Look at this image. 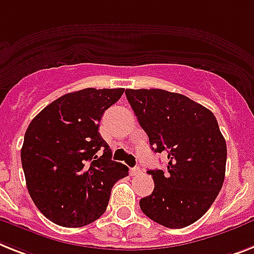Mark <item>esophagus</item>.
<instances>
[{"mask_svg": "<svg viewBox=\"0 0 254 254\" xmlns=\"http://www.w3.org/2000/svg\"><path fill=\"white\" fill-rule=\"evenodd\" d=\"M141 173V169H140V167H132L131 169V175L132 177H136V175H139V174Z\"/></svg>", "mask_w": 254, "mask_h": 254, "instance_id": "34e87169", "label": "esophagus"}]
</instances>
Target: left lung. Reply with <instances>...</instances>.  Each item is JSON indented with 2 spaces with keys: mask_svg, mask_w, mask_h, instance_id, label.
<instances>
[{
  "mask_svg": "<svg viewBox=\"0 0 254 254\" xmlns=\"http://www.w3.org/2000/svg\"><path fill=\"white\" fill-rule=\"evenodd\" d=\"M152 150L167 157L166 170H148L154 190L140 200L142 213L169 228L200 219L217 198L227 146L214 114L180 93L126 89Z\"/></svg>",
  "mask_w": 254,
  "mask_h": 254,
  "instance_id": "left-lung-1",
  "label": "left lung"
}]
</instances>
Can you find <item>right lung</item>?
I'll list each match as a JSON object with an SVG mask.
<instances>
[{
	"instance_id": "add662e5",
	"label": "right lung",
	"mask_w": 254,
	"mask_h": 254,
	"mask_svg": "<svg viewBox=\"0 0 254 254\" xmlns=\"http://www.w3.org/2000/svg\"><path fill=\"white\" fill-rule=\"evenodd\" d=\"M123 88H85L57 98L29 123L20 158L29 196L56 225L81 227L101 217L128 167L112 161L98 132Z\"/></svg>"
}]
</instances>
